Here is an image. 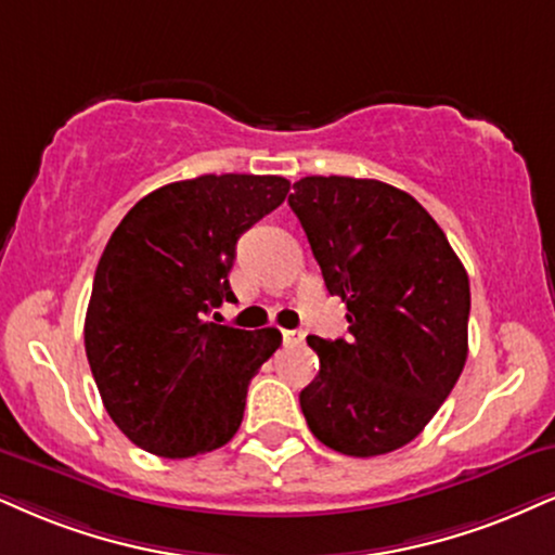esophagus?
I'll return each mask as SVG.
<instances>
[{"label": "esophagus", "mask_w": 555, "mask_h": 555, "mask_svg": "<svg viewBox=\"0 0 555 555\" xmlns=\"http://www.w3.org/2000/svg\"><path fill=\"white\" fill-rule=\"evenodd\" d=\"M306 339L304 330H283V341L285 345H300Z\"/></svg>", "instance_id": "esophagus-1"}]
</instances>
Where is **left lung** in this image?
Wrapping results in <instances>:
<instances>
[{"label":"left lung","instance_id":"8db88e82","mask_svg":"<svg viewBox=\"0 0 555 555\" xmlns=\"http://www.w3.org/2000/svg\"><path fill=\"white\" fill-rule=\"evenodd\" d=\"M350 337H309L319 375L300 391L309 429L341 455L412 442L468 358L466 267L435 218L399 188L304 177L288 197Z\"/></svg>","mask_w":555,"mask_h":555}]
</instances>
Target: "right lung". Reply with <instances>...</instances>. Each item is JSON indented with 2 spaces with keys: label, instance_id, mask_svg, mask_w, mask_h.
Here are the masks:
<instances>
[{
  "label": "right lung",
  "instance_id": "right-lung-1",
  "mask_svg": "<svg viewBox=\"0 0 555 555\" xmlns=\"http://www.w3.org/2000/svg\"><path fill=\"white\" fill-rule=\"evenodd\" d=\"M288 190L275 175H203L141 197L113 231L94 272L85 347L111 420L149 453L193 457L236 435L246 388L283 337L208 313L234 300L238 236Z\"/></svg>",
  "mask_w": 555,
  "mask_h": 555
}]
</instances>
